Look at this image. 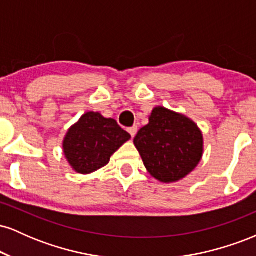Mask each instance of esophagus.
<instances>
[{"instance_id": "esophagus-1", "label": "esophagus", "mask_w": 256, "mask_h": 256, "mask_svg": "<svg viewBox=\"0 0 256 256\" xmlns=\"http://www.w3.org/2000/svg\"><path fill=\"white\" fill-rule=\"evenodd\" d=\"M137 130H138V128H137L136 125H134V126H132V128H128V132H130V134H131V137H132V138H134V136H136Z\"/></svg>"}]
</instances>
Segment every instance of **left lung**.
Masks as SVG:
<instances>
[{
  "label": "left lung",
  "mask_w": 256,
  "mask_h": 256,
  "mask_svg": "<svg viewBox=\"0 0 256 256\" xmlns=\"http://www.w3.org/2000/svg\"><path fill=\"white\" fill-rule=\"evenodd\" d=\"M134 143L148 172L164 183L189 174L204 152V137L198 125L164 107L152 110L149 124L138 131Z\"/></svg>",
  "instance_id": "1"
}]
</instances>
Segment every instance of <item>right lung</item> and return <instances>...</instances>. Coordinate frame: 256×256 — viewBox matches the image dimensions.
I'll list each match as a JSON object with an SVG mask.
<instances>
[{
    "label": "right lung",
    "mask_w": 256,
    "mask_h": 256,
    "mask_svg": "<svg viewBox=\"0 0 256 256\" xmlns=\"http://www.w3.org/2000/svg\"><path fill=\"white\" fill-rule=\"evenodd\" d=\"M130 138L114 119L88 112L67 132L64 152L76 172L88 174L107 165L112 155Z\"/></svg>",
    "instance_id": "add662e5"
}]
</instances>
